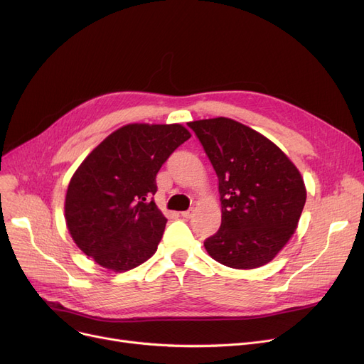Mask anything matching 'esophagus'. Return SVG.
<instances>
[{
    "label": "esophagus",
    "mask_w": 364,
    "mask_h": 364,
    "mask_svg": "<svg viewBox=\"0 0 364 364\" xmlns=\"http://www.w3.org/2000/svg\"><path fill=\"white\" fill-rule=\"evenodd\" d=\"M193 213H194V210H185V212H181V216L182 218H191L193 216Z\"/></svg>",
    "instance_id": "1"
}]
</instances>
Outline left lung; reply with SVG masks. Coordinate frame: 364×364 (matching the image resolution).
<instances>
[{
  "label": "left lung",
  "instance_id": "1",
  "mask_svg": "<svg viewBox=\"0 0 364 364\" xmlns=\"http://www.w3.org/2000/svg\"><path fill=\"white\" fill-rule=\"evenodd\" d=\"M209 157L220 196L222 222L204 247L235 269L259 268L295 234L306 200L298 167L259 132L227 117L189 121Z\"/></svg>",
  "mask_w": 364,
  "mask_h": 364
}]
</instances>
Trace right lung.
I'll use <instances>...</instances> for the list:
<instances>
[{"label": "right lung", "mask_w": 364, "mask_h": 364, "mask_svg": "<svg viewBox=\"0 0 364 364\" xmlns=\"http://www.w3.org/2000/svg\"><path fill=\"white\" fill-rule=\"evenodd\" d=\"M191 137L182 124L132 123L107 136L78 166L65 197V220L78 249L114 272L157 252L166 216L154 201L155 176Z\"/></svg>", "instance_id": "add662e5"}]
</instances>
